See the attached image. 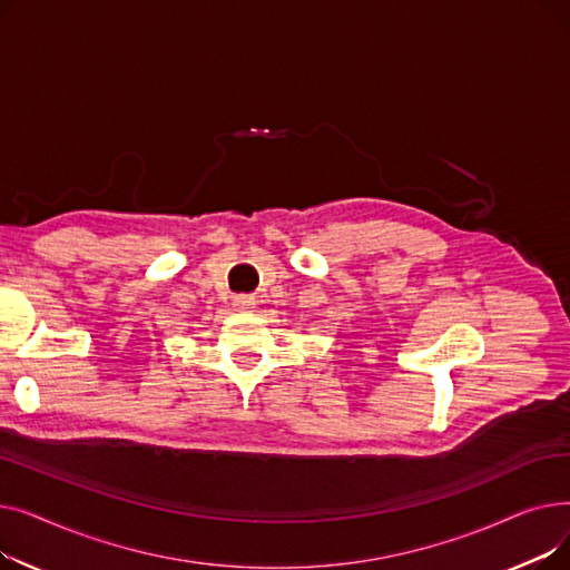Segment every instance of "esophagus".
Wrapping results in <instances>:
<instances>
[{
    "instance_id": "obj_1",
    "label": "esophagus",
    "mask_w": 570,
    "mask_h": 570,
    "mask_svg": "<svg viewBox=\"0 0 570 570\" xmlns=\"http://www.w3.org/2000/svg\"><path fill=\"white\" fill-rule=\"evenodd\" d=\"M233 307L239 309V312H254L256 301H254L252 295H235V297H233Z\"/></svg>"
}]
</instances>
